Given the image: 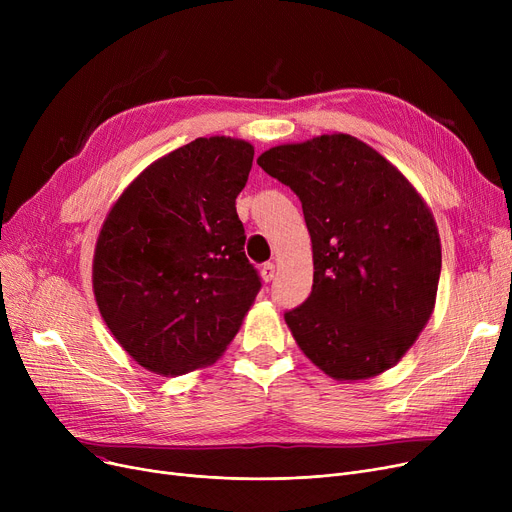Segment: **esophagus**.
<instances>
[{
  "label": "esophagus",
  "mask_w": 512,
  "mask_h": 512,
  "mask_svg": "<svg viewBox=\"0 0 512 512\" xmlns=\"http://www.w3.org/2000/svg\"><path fill=\"white\" fill-rule=\"evenodd\" d=\"M274 276H276V265H274L272 261L263 263V265H261V278H263L265 282H272Z\"/></svg>",
  "instance_id": "1"
}]
</instances>
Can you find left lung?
<instances>
[{
  "label": "left lung",
  "instance_id": "8db88e82",
  "mask_svg": "<svg viewBox=\"0 0 512 512\" xmlns=\"http://www.w3.org/2000/svg\"><path fill=\"white\" fill-rule=\"evenodd\" d=\"M299 197L313 288L284 313L301 351L336 380H365L405 355L434 311L440 236L423 199L378 151L321 134L259 155Z\"/></svg>",
  "mask_w": 512,
  "mask_h": 512
}]
</instances>
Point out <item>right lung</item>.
I'll list each match as a JSON object with an SVG mask.
<instances>
[{
  "mask_svg": "<svg viewBox=\"0 0 512 512\" xmlns=\"http://www.w3.org/2000/svg\"><path fill=\"white\" fill-rule=\"evenodd\" d=\"M253 155L238 139H195L151 164L107 215L95 301L149 371L182 375L218 359L257 297L261 278L236 213Z\"/></svg>",
  "mask_w": 512,
  "mask_h": 512,
  "instance_id": "add662e5",
  "label": "right lung"
}]
</instances>
